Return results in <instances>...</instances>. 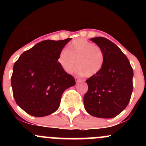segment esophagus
<instances>
[{"label": "esophagus", "mask_w": 146, "mask_h": 146, "mask_svg": "<svg viewBox=\"0 0 146 146\" xmlns=\"http://www.w3.org/2000/svg\"><path fill=\"white\" fill-rule=\"evenodd\" d=\"M75 81H76V82L78 83V82H81L82 80H81V79L78 78H75Z\"/></svg>", "instance_id": "34e87169"}]
</instances>
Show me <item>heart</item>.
I'll use <instances>...</instances> for the list:
<instances>
[{
	"label": "heart",
	"instance_id": "1",
	"mask_svg": "<svg viewBox=\"0 0 146 146\" xmlns=\"http://www.w3.org/2000/svg\"><path fill=\"white\" fill-rule=\"evenodd\" d=\"M77 67L79 74L86 78L98 75L104 64V54L98 45L82 38L75 40L62 49L58 57V62L67 73H71Z\"/></svg>",
	"mask_w": 146,
	"mask_h": 146
}]
</instances>
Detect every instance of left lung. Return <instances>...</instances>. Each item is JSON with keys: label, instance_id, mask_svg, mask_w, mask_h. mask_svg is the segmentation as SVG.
<instances>
[{"label": "left lung", "instance_id": "left-lung-1", "mask_svg": "<svg viewBox=\"0 0 146 146\" xmlns=\"http://www.w3.org/2000/svg\"><path fill=\"white\" fill-rule=\"evenodd\" d=\"M90 40L102 48L105 60L101 71L86 80L88 89L84 96V105L92 116L113 118L130 102L133 70L127 57L113 42L103 37Z\"/></svg>", "mask_w": 146, "mask_h": 146}]
</instances>
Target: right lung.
<instances>
[{"label":"right lung","instance_id":"1","mask_svg":"<svg viewBox=\"0 0 146 146\" xmlns=\"http://www.w3.org/2000/svg\"><path fill=\"white\" fill-rule=\"evenodd\" d=\"M71 40H46L25 51L16 62L11 87L16 104L27 113L44 117L58 109L64 91L75 79L58 62L60 52Z\"/></svg>","mask_w":146,"mask_h":146}]
</instances>
